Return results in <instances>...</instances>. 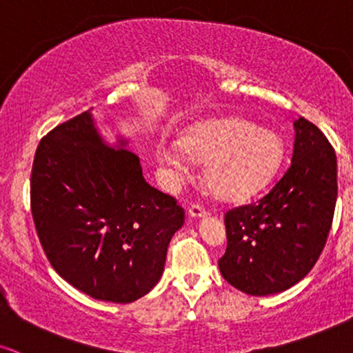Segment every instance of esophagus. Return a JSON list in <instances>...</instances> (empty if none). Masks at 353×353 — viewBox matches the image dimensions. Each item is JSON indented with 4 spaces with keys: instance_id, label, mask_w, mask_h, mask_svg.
I'll list each match as a JSON object with an SVG mask.
<instances>
[{
    "instance_id": "esophagus-1",
    "label": "esophagus",
    "mask_w": 353,
    "mask_h": 353,
    "mask_svg": "<svg viewBox=\"0 0 353 353\" xmlns=\"http://www.w3.org/2000/svg\"><path fill=\"white\" fill-rule=\"evenodd\" d=\"M188 214H190L191 217H204V216L208 214V211L204 210L201 204L193 203V204H191V206L188 208Z\"/></svg>"
}]
</instances>
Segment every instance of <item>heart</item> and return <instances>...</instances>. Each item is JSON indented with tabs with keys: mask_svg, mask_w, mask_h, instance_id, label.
<instances>
[{
	"mask_svg": "<svg viewBox=\"0 0 353 353\" xmlns=\"http://www.w3.org/2000/svg\"><path fill=\"white\" fill-rule=\"evenodd\" d=\"M173 145H160L159 157L176 173L186 157L204 163V181L217 198H249L272 180L283 157L281 139L273 130L255 128L245 119L224 117L191 125Z\"/></svg>",
	"mask_w": 353,
	"mask_h": 353,
	"instance_id": "1",
	"label": "heart"
}]
</instances>
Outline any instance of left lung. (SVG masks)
Here are the masks:
<instances>
[{
	"label": "left lung",
	"instance_id": "1",
	"mask_svg": "<svg viewBox=\"0 0 353 353\" xmlns=\"http://www.w3.org/2000/svg\"><path fill=\"white\" fill-rule=\"evenodd\" d=\"M336 201V150L317 125L298 117L285 173L260 199L225 211L224 280L252 296L296 285L327 242Z\"/></svg>",
	"mask_w": 353,
	"mask_h": 353
}]
</instances>
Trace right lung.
I'll use <instances>...</instances> for the list:
<instances>
[{
	"label": "right lung",
	"instance_id": "1",
	"mask_svg": "<svg viewBox=\"0 0 353 353\" xmlns=\"http://www.w3.org/2000/svg\"><path fill=\"white\" fill-rule=\"evenodd\" d=\"M90 111L39 142L30 211L42 249L63 280L94 299L132 303L159 283L185 210L147 183L124 141L117 150L104 145Z\"/></svg>",
	"mask_w": 353,
	"mask_h": 353
}]
</instances>
